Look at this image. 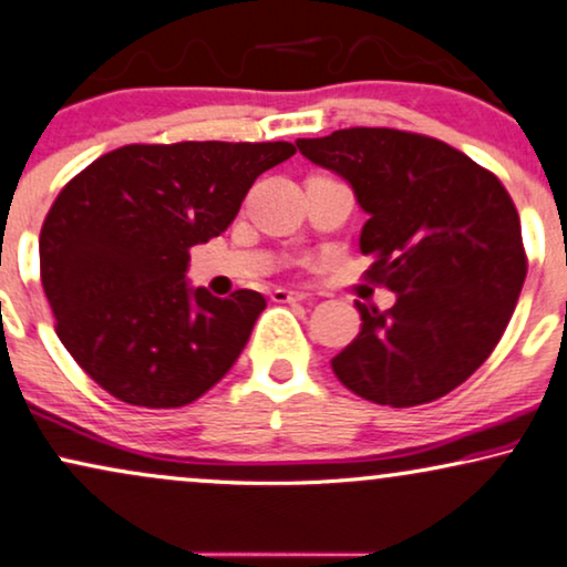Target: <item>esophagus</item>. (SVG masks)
Wrapping results in <instances>:
<instances>
[{
  "label": "esophagus",
  "mask_w": 567,
  "mask_h": 567,
  "mask_svg": "<svg viewBox=\"0 0 567 567\" xmlns=\"http://www.w3.org/2000/svg\"><path fill=\"white\" fill-rule=\"evenodd\" d=\"M270 299L278 301V305H286V301H305L307 293L289 291V289H274V293H270Z\"/></svg>",
  "instance_id": "1"
}]
</instances>
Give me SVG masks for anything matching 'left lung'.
I'll return each mask as SVG.
<instances>
[{"label":"left lung","mask_w":567,"mask_h":567,"mask_svg":"<svg viewBox=\"0 0 567 567\" xmlns=\"http://www.w3.org/2000/svg\"><path fill=\"white\" fill-rule=\"evenodd\" d=\"M305 158L349 182L367 213V278L391 310L359 305L362 330L330 359L336 378L380 406L451 393L508 328L526 278L520 218L495 174L443 140L388 127L301 137Z\"/></svg>","instance_id":"obj_1"}]
</instances>
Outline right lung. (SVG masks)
Segmentation results:
<instances>
[{"label": "right lung", "instance_id": "obj_1", "mask_svg": "<svg viewBox=\"0 0 567 567\" xmlns=\"http://www.w3.org/2000/svg\"><path fill=\"white\" fill-rule=\"evenodd\" d=\"M291 143L124 145L64 185L41 226V284L56 336L114 399L187 406L231 370L262 293L189 289V249L237 218Z\"/></svg>", "mask_w": 567, "mask_h": 567}]
</instances>
